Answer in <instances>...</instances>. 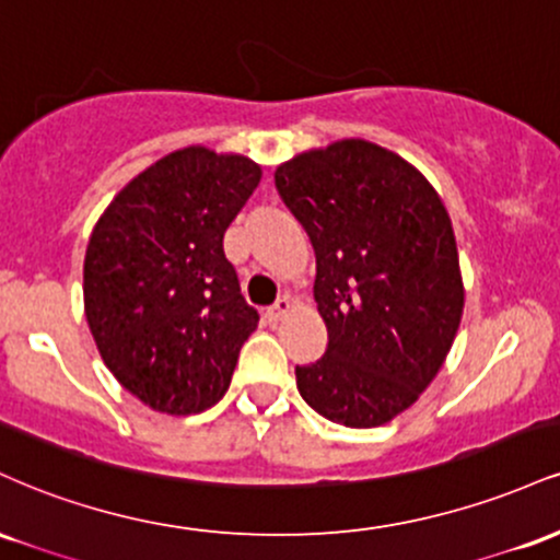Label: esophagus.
Here are the masks:
<instances>
[{"label": "esophagus", "mask_w": 560, "mask_h": 560, "mask_svg": "<svg viewBox=\"0 0 560 560\" xmlns=\"http://www.w3.org/2000/svg\"><path fill=\"white\" fill-rule=\"evenodd\" d=\"M289 307H292V300H289L287 294H284V298H279V300H276L273 305L268 307V311H266V318H268V324H276V320H281V318H284L287 313H289Z\"/></svg>", "instance_id": "34e87169"}]
</instances>
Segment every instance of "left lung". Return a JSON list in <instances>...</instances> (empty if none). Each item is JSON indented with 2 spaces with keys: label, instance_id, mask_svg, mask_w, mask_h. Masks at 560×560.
Wrapping results in <instances>:
<instances>
[{
  "label": "left lung",
  "instance_id": "1",
  "mask_svg": "<svg viewBox=\"0 0 560 560\" xmlns=\"http://www.w3.org/2000/svg\"><path fill=\"white\" fill-rule=\"evenodd\" d=\"M273 182L316 249L329 331L324 355L294 369L302 400L342 427H382L429 387L464 316L445 205L413 165L363 139L292 158Z\"/></svg>",
  "mask_w": 560,
  "mask_h": 560
}]
</instances>
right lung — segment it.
Here are the masks:
<instances>
[{
    "label": "right lung",
    "mask_w": 560,
    "mask_h": 560,
    "mask_svg": "<svg viewBox=\"0 0 560 560\" xmlns=\"http://www.w3.org/2000/svg\"><path fill=\"white\" fill-rule=\"evenodd\" d=\"M260 184L242 155L186 147L139 173L92 231L83 305L102 361L152 410L202 413L226 395L258 311L223 234Z\"/></svg>",
    "instance_id": "right-lung-1"
}]
</instances>
